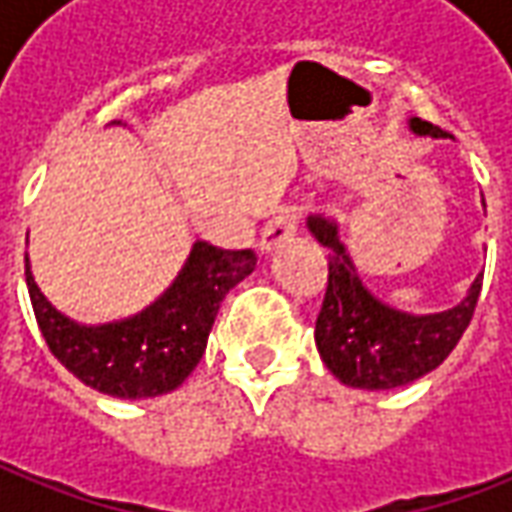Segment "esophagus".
Listing matches in <instances>:
<instances>
[{
	"instance_id": "esophagus-1",
	"label": "esophagus",
	"mask_w": 512,
	"mask_h": 512,
	"mask_svg": "<svg viewBox=\"0 0 512 512\" xmlns=\"http://www.w3.org/2000/svg\"><path fill=\"white\" fill-rule=\"evenodd\" d=\"M297 232V212H280L274 215L263 235H260V255H271L280 243H285Z\"/></svg>"
}]
</instances>
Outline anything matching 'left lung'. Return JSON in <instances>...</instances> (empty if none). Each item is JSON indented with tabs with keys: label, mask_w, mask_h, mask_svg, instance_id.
I'll use <instances>...</instances> for the list:
<instances>
[{
	"label": "left lung",
	"mask_w": 512,
	"mask_h": 512,
	"mask_svg": "<svg viewBox=\"0 0 512 512\" xmlns=\"http://www.w3.org/2000/svg\"><path fill=\"white\" fill-rule=\"evenodd\" d=\"M415 137H443L440 128L412 117ZM308 229L328 249V291L316 316V350L330 373L353 389L406 387L437 370L471 325L482 291V271L454 308L409 314L378 300L358 277L356 263L339 238V224L314 212Z\"/></svg>",
	"instance_id": "1"
}]
</instances>
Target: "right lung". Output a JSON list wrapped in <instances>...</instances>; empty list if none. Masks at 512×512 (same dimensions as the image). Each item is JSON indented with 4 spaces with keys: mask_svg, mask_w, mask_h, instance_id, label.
I'll use <instances>...</instances> for the list:
<instances>
[{
    "mask_svg": "<svg viewBox=\"0 0 512 512\" xmlns=\"http://www.w3.org/2000/svg\"><path fill=\"white\" fill-rule=\"evenodd\" d=\"M257 266L252 249H218L196 241L176 280L139 314L103 325H81L52 305L24 257V277L38 330L52 356L86 387L111 398L139 401L173 392L196 370L212 322L229 288Z\"/></svg>",
    "mask_w": 512,
    "mask_h": 512,
    "instance_id": "right-lung-1",
    "label": "right lung"
}]
</instances>
